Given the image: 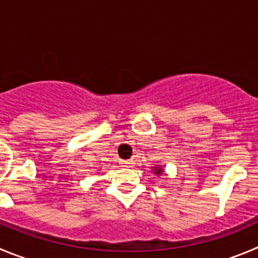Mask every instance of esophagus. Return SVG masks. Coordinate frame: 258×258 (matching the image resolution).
Instances as JSON below:
<instances>
[{"label": "esophagus", "instance_id": "obj_1", "mask_svg": "<svg viewBox=\"0 0 258 258\" xmlns=\"http://www.w3.org/2000/svg\"><path fill=\"white\" fill-rule=\"evenodd\" d=\"M121 164H122V167L130 168V167H131L132 164H134V163H132L131 160H122V162H121Z\"/></svg>", "mask_w": 258, "mask_h": 258}]
</instances>
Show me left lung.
<instances>
[{
  "mask_svg": "<svg viewBox=\"0 0 258 258\" xmlns=\"http://www.w3.org/2000/svg\"><path fill=\"white\" fill-rule=\"evenodd\" d=\"M162 172H163L162 169H155V174H160Z\"/></svg>",
  "mask_w": 258,
  "mask_h": 258,
  "instance_id": "8db88e82",
  "label": "left lung"
}]
</instances>
